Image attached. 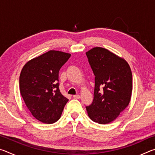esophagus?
Returning <instances> with one entry per match:
<instances>
[{
  "mask_svg": "<svg viewBox=\"0 0 155 155\" xmlns=\"http://www.w3.org/2000/svg\"><path fill=\"white\" fill-rule=\"evenodd\" d=\"M73 98L75 99H79L81 98V96L78 95V94H77V95H74L73 96Z\"/></svg>",
  "mask_w": 155,
  "mask_h": 155,
  "instance_id": "34e87169",
  "label": "esophagus"
}]
</instances>
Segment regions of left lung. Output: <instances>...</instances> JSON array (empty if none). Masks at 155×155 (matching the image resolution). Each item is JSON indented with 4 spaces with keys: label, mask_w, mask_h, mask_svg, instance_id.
Instances as JSON below:
<instances>
[{
    "label": "left lung",
    "mask_w": 155,
    "mask_h": 155,
    "mask_svg": "<svg viewBox=\"0 0 155 155\" xmlns=\"http://www.w3.org/2000/svg\"><path fill=\"white\" fill-rule=\"evenodd\" d=\"M95 76L94 100L86 107L94 122L114 121L130 103L133 77L128 63L107 49L95 47L86 52Z\"/></svg>",
    "instance_id": "1"
}]
</instances>
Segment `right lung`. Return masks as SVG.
<instances>
[{
	"label": "right lung",
	"instance_id": "add662e5",
	"mask_svg": "<svg viewBox=\"0 0 155 155\" xmlns=\"http://www.w3.org/2000/svg\"><path fill=\"white\" fill-rule=\"evenodd\" d=\"M70 56L66 52L50 51L28 61L21 71V96L39 121L52 124L61 117L68 99L60 92L59 72Z\"/></svg>",
	"mask_w": 155,
	"mask_h": 155
}]
</instances>
